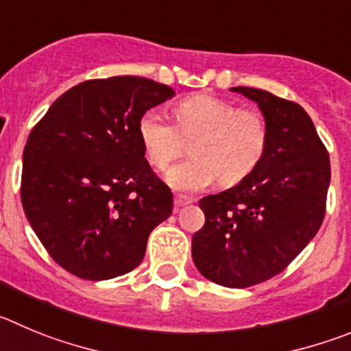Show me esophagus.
<instances>
[{
	"mask_svg": "<svg viewBox=\"0 0 351 351\" xmlns=\"http://www.w3.org/2000/svg\"><path fill=\"white\" fill-rule=\"evenodd\" d=\"M192 199L185 197V195H175V208H183V206L191 204Z\"/></svg>",
	"mask_w": 351,
	"mask_h": 351,
	"instance_id": "34e87169",
	"label": "esophagus"
}]
</instances>
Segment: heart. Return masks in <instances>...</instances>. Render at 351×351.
I'll list each match as a JSON object with an SVG mask.
<instances>
[{
	"label": "heart",
	"instance_id": "heart-1",
	"mask_svg": "<svg viewBox=\"0 0 351 351\" xmlns=\"http://www.w3.org/2000/svg\"><path fill=\"white\" fill-rule=\"evenodd\" d=\"M175 126L154 110L138 119V140L150 166L166 169L191 143L192 159L175 166L166 180L176 191L197 192L220 178L235 185L251 175L263 159L268 126L254 109H241L213 93H195L173 107Z\"/></svg>",
	"mask_w": 351,
	"mask_h": 351
}]
</instances>
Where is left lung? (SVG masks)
I'll return each instance as SVG.
<instances>
[{"label":"left lung","mask_w":351,"mask_h":351,"mask_svg":"<svg viewBox=\"0 0 351 351\" xmlns=\"http://www.w3.org/2000/svg\"><path fill=\"white\" fill-rule=\"evenodd\" d=\"M232 91L260 107L267 152L247 178L199 201L206 223L192 237V258L206 279L241 289L280 274L315 237L326 215L330 162L296 101L258 88Z\"/></svg>","instance_id":"8db88e82"}]
</instances>
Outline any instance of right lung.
Wrapping results in <instances>:
<instances>
[{
    "instance_id": "add662e5",
    "label": "right lung",
    "mask_w": 351,
    "mask_h": 351,
    "mask_svg": "<svg viewBox=\"0 0 351 351\" xmlns=\"http://www.w3.org/2000/svg\"><path fill=\"white\" fill-rule=\"evenodd\" d=\"M173 95L147 77L90 80L32 128L22 160L24 213L48 254L80 279L138 267L150 232L171 215L173 194L145 159L136 126Z\"/></svg>"
}]
</instances>
